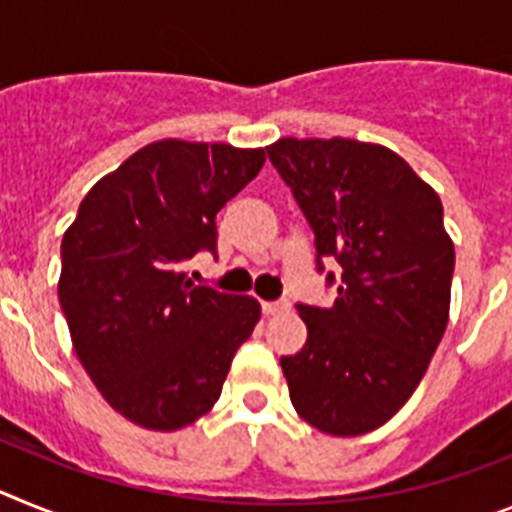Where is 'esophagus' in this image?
I'll list each match as a JSON object with an SVG mask.
<instances>
[{
  "mask_svg": "<svg viewBox=\"0 0 512 512\" xmlns=\"http://www.w3.org/2000/svg\"><path fill=\"white\" fill-rule=\"evenodd\" d=\"M288 311L286 301H262V314L265 317H275V314H283Z\"/></svg>",
  "mask_w": 512,
  "mask_h": 512,
  "instance_id": "obj_1",
  "label": "esophagus"
}]
</instances>
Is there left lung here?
I'll return each mask as SVG.
<instances>
[{
    "label": "left lung",
    "instance_id": "1",
    "mask_svg": "<svg viewBox=\"0 0 512 512\" xmlns=\"http://www.w3.org/2000/svg\"><path fill=\"white\" fill-rule=\"evenodd\" d=\"M268 157L314 229L317 268H342L330 309L296 306L309 335L281 358L291 402L322 433H371L412 397L446 332L456 255L441 198L379 144L278 139Z\"/></svg>",
    "mask_w": 512,
    "mask_h": 512
}]
</instances>
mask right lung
Masks as SVG:
<instances>
[{
	"instance_id": "right-lung-1",
	"label": "right lung",
	"mask_w": 512,
	"mask_h": 512,
	"mask_svg": "<svg viewBox=\"0 0 512 512\" xmlns=\"http://www.w3.org/2000/svg\"><path fill=\"white\" fill-rule=\"evenodd\" d=\"M265 164V149L164 139L102 177L61 242L59 301L79 363L105 402L149 430H180L219 402L260 304L193 286L216 255V213Z\"/></svg>"
}]
</instances>
